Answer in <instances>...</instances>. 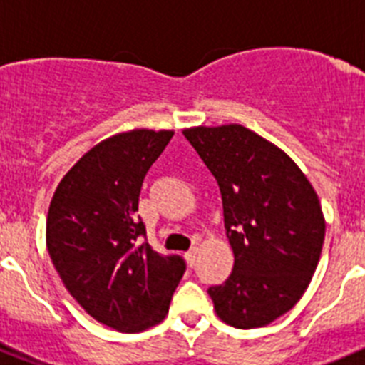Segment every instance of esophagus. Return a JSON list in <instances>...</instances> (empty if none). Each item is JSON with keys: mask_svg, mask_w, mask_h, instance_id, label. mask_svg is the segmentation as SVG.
<instances>
[{"mask_svg": "<svg viewBox=\"0 0 365 365\" xmlns=\"http://www.w3.org/2000/svg\"><path fill=\"white\" fill-rule=\"evenodd\" d=\"M185 257H186V263H188L190 267L195 265V257H197V248H195V247L190 248L188 252L185 254Z\"/></svg>", "mask_w": 365, "mask_h": 365, "instance_id": "1", "label": "esophagus"}]
</instances>
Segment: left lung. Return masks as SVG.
Instances as JSON below:
<instances>
[{
  "label": "left lung",
  "instance_id": "1",
  "mask_svg": "<svg viewBox=\"0 0 365 365\" xmlns=\"http://www.w3.org/2000/svg\"><path fill=\"white\" fill-rule=\"evenodd\" d=\"M217 180L234 270L208 289L215 314L237 329L291 311L320 261L325 219L298 164L241 124L182 130Z\"/></svg>",
  "mask_w": 365,
  "mask_h": 365
}]
</instances>
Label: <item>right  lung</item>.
<instances>
[{"instance_id": "add662e5", "label": "right lung", "mask_w": 365, "mask_h": 365, "mask_svg": "<svg viewBox=\"0 0 365 365\" xmlns=\"http://www.w3.org/2000/svg\"><path fill=\"white\" fill-rule=\"evenodd\" d=\"M172 130H131L106 138L63 175L45 240L58 276L83 311L120 333L160 324L186 265L140 243L138 195Z\"/></svg>"}]
</instances>
